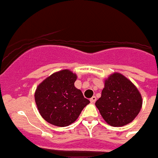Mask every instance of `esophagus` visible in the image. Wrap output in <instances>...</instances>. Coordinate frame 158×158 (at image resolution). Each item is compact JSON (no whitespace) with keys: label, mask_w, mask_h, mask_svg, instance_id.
Returning <instances> with one entry per match:
<instances>
[{"label":"esophagus","mask_w":158,"mask_h":158,"mask_svg":"<svg viewBox=\"0 0 158 158\" xmlns=\"http://www.w3.org/2000/svg\"><path fill=\"white\" fill-rule=\"evenodd\" d=\"M89 101H90V103H94L95 101H96V97L95 96H93L90 98V99H89Z\"/></svg>","instance_id":"34e87169"}]
</instances>
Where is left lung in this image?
<instances>
[{"instance_id": "1", "label": "left lung", "mask_w": 158, "mask_h": 158, "mask_svg": "<svg viewBox=\"0 0 158 158\" xmlns=\"http://www.w3.org/2000/svg\"><path fill=\"white\" fill-rule=\"evenodd\" d=\"M142 103V96L135 85L122 74L114 73L105 80L95 106L104 121L117 127L131 123L140 112Z\"/></svg>"}]
</instances>
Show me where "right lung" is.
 <instances>
[{
    "label": "right lung",
    "instance_id": "add662e5",
    "mask_svg": "<svg viewBox=\"0 0 158 158\" xmlns=\"http://www.w3.org/2000/svg\"><path fill=\"white\" fill-rule=\"evenodd\" d=\"M77 78L75 73L64 69L53 73L36 87L35 102L46 122L56 127H68L89 103L74 85Z\"/></svg>",
    "mask_w": 158,
    "mask_h": 158
}]
</instances>
